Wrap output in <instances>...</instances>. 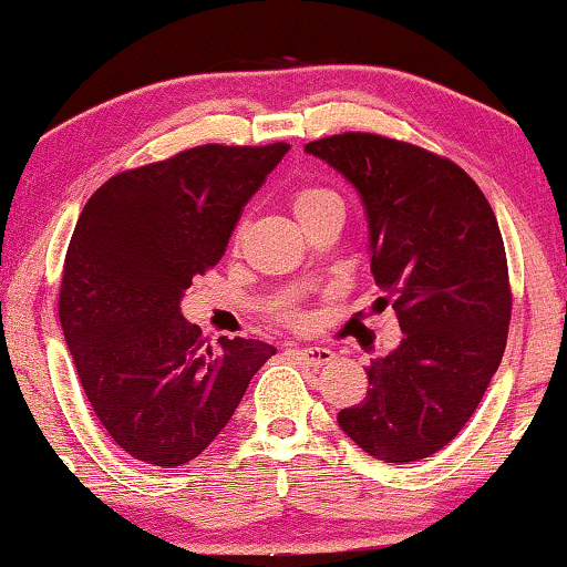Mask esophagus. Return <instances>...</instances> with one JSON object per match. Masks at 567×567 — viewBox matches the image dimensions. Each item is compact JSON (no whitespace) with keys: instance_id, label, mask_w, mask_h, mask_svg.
Instances as JSON below:
<instances>
[{"instance_id":"obj_1","label":"esophagus","mask_w":567,"mask_h":567,"mask_svg":"<svg viewBox=\"0 0 567 567\" xmlns=\"http://www.w3.org/2000/svg\"><path fill=\"white\" fill-rule=\"evenodd\" d=\"M289 353L297 355V359L305 363V367H312V369H320V367H324V363H330L332 359H336V353H332L330 348H317V346L291 348Z\"/></svg>"}]
</instances>
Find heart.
I'll return each mask as SVG.
<instances>
[{
    "label": "heart",
    "mask_w": 567,
    "mask_h": 567,
    "mask_svg": "<svg viewBox=\"0 0 567 567\" xmlns=\"http://www.w3.org/2000/svg\"><path fill=\"white\" fill-rule=\"evenodd\" d=\"M328 206H343V200L336 190L324 188V185H301V188L293 193L291 196V208L293 214H297V219L305 224L317 216L320 212H324ZM278 320L284 322H299L301 320V312L297 305H286L281 312H278Z\"/></svg>",
    "instance_id": "heart-1"
}]
</instances>
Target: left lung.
Segmentation results:
<instances>
[{
	"instance_id": "1",
	"label": "left lung",
	"mask_w": 567,
	"mask_h": 567,
	"mask_svg": "<svg viewBox=\"0 0 567 567\" xmlns=\"http://www.w3.org/2000/svg\"><path fill=\"white\" fill-rule=\"evenodd\" d=\"M305 152L359 190L371 276L398 312L402 343L367 369L340 429L382 462H417L464 429L506 351V247L485 193L452 159L398 138L346 131Z\"/></svg>"
}]
</instances>
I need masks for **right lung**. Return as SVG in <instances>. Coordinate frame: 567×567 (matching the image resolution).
Instances as JSON below:
<instances>
[{
    "label": "right lung",
    "mask_w": 567,
    "mask_h": 567,
    "mask_svg": "<svg viewBox=\"0 0 567 567\" xmlns=\"http://www.w3.org/2000/svg\"><path fill=\"white\" fill-rule=\"evenodd\" d=\"M286 152L284 142L193 146L113 175L82 208L61 276V330L97 421L138 462L196 460L276 353L250 338L206 343L181 299L221 260Z\"/></svg>",
    "instance_id": "obj_1"
}]
</instances>
